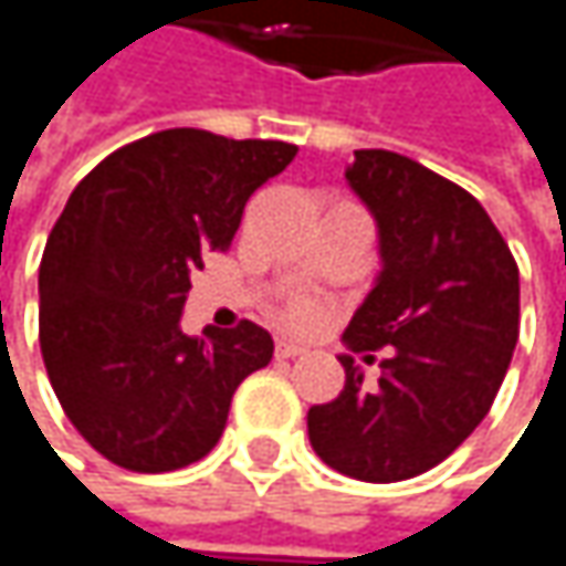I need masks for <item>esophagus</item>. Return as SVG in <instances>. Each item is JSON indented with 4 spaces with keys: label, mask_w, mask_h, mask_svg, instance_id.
I'll return each mask as SVG.
<instances>
[{
    "label": "esophagus",
    "mask_w": 566,
    "mask_h": 566,
    "mask_svg": "<svg viewBox=\"0 0 566 566\" xmlns=\"http://www.w3.org/2000/svg\"><path fill=\"white\" fill-rule=\"evenodd\" d=\"M275 354L284 357V360H291V357H301V354H304V347H297V344H291V340H279Z\"/></svg>",
    "instance_id": "1"
}]
</instances>
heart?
I'll list each match as a JSON object with an SVG mask.
<instances>
[{
	"mask_svg": "<svg viewBox=\"0 0 566 566\" xmlns=\"http://www.w3.org/2000/svg\"><path fill=\"white\" fill-rule=\"evenodd\" d=\"M331 317V307H327V301H321V297H297L291 307H287V314H284V324L291 327V331H297V334H311V331H317L324 321Z\"/></svg>",
	"mask_w": 566,
	"mask_h": 566,
	"instance_id": "1",
	"label": "heart"
}]
</instances>
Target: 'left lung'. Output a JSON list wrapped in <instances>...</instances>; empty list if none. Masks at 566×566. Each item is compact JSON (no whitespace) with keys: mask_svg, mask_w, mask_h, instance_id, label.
<instances>
[{"mask_svg":"<svg viewBox=\"0 0 566 566\" xmlns=\"http://www.w3.org/2000/svg\"><path fill=\"white\" fill-rule=\"evenodd\" d=\"M347 186L377 222L380 272L344 344L390 357L364 384L340 354L344 390L307 409V436L340 475L402 482L452 455L492 409L517 344V265L482 202L409 157L357 150Z\"/></svg>","mask_w":566,"mask_h":566,"instance_id":"1","label":"left lung"}]
</instances>
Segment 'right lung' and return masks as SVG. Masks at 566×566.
Returning a JSON list of instances; mask_svg holds the SVG:
<instances>
[{
	"label": "right lung",
	"instance_id": "add662e5",
	"mask_svg": "<svg viewBox=\"0 0 566 566\" xmlns=\"http://www.w3.org/2000/svg\"><path fill=\"white\" fill-rule=\"evenodd\" d=\"M284 140L172 127L87 172L39 269V340L61 409L114 465L172 472L222 436L239 384L275 340L242 321L182 334L189 275L226 252L249 196L294 160Z\"/></svg>",
	"mask_w": 566,
	"mask_h": 566
}]
</instances>
